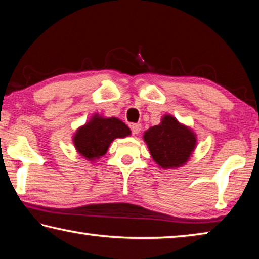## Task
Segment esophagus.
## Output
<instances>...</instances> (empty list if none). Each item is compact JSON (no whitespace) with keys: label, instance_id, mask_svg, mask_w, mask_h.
Returning a JSON list of instances; mask_svg holds the SVG:
<instances>
[{"label":"esophagus","instance_id":"esophagus-1","mask_svg":"<svg viewBox=\"0 0 259 259\" xmlns=\"http://www.w3.org/2000/svg\"><path fill=\"white\" fill-rule=\"evenodd\" d=\"M131 131H133L134 135H139L140 131H142V124L134 123L133 125H131Z\"/></svg>","mask_w":259,"mask_h":259}]
</instances>
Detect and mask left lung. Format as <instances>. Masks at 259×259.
I'll list each match as a JSON object with an SVG mask.
<instances>
[{"label":"left lung","mask_w":259,"mask_h":259,"mask_svg":"<svg viewBox=\"0 0 259 259\" xmlns=\"http://www.w3.org/2000/svg\"><path fill=\"white\" fill-rule=\"evenodd\" d=\"M144 142L153 160L163 169H176L186 163L196 147V135L191 128L165 114L159 125L144 133Z\"/></svg>","instance_id":"1"}]
</instances>
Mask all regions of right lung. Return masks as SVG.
<instances>
[{"label":"right lung","mask_w":259,"mask_h":259,"mask_svg":"<svg viewBox=\"0 0 259 259\" xmlns=\"http://www.w3.org/2000/svg\"><path fill=\"white\" fill-rule=\"evenodd\" d=\"M129 135V126L117 117H104L97 113L76 130L73 143L78 154L88 161H95L106 154L114 139Z\"/></svg>","instance_id":"add662e5"}]
</instances>
